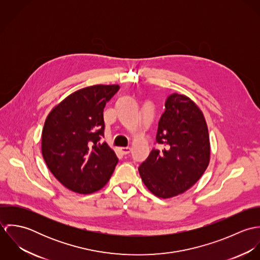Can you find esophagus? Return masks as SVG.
<instances>
[{"label": "esophagus", "instance_id": "1", "mask_svg": "<svg viewBox=\"0 0 260 260\" xmlns=\"http://www.w3.org/2000/svg\"><path fill=\"white\" fill-rule=\"evenodd\" d=\"M120 151H121L124 155H126V154H129V153L131 152V148H130V147H122V148H120Z\"/></svg>", "mask_w": 260, "mask_h": 260}]
</instances>
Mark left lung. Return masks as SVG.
<instances>
[{
    "instance_id": "left-lung-1",
    "label": "left lung",
    "mask_w": 260,
    "mask_h": 260,
    "mask_svg": "<svg viewBox=\"0 0 260 260\" xmlns=\"http://www.w3.org/2000/svg\"><path fill=\"white\" fill-rule=\"evenodd\" d=\"M148 158L139 174L149 191L160 198L181 194L194 185L206 170L210 143L206 121L197 105L185 95L173 93L165 101Z\"/></svg>"
}]
</instances>
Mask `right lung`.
Masks as SVG:
<instances>
[{
	"instance_id": "add662e5",
	"label": "right lung",
	"mask_w": 260,
	"mask_h": 260,
	"mask_svg": "<svg viewBox=\"0 0 260 260\" xmlns=\"http://www.w3.org/2000/svg\"><path fill=\"white\" fill-rule=\"evenodd\" d=\"M118 85H95L78 90L48 115L42 133V154L52 174L80 194L100 190L118 163L115 152L102 143L106 103Z\"/></svg>"
}]
</instances>
